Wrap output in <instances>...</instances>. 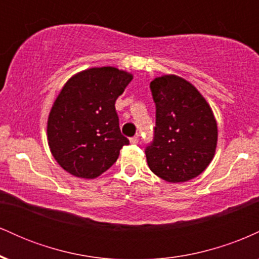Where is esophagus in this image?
<instances>
[{
    "instance_id": "esophagus-1",
    "label": "esophagus",
    "mask_w": 259,
    "mask_h": 259,
    "mask_svg": "<svg viewBox=\"0 0 259 259\" xmlns=\"http://www.w3.org/2000/svg\"><path fill=\"white\" fill-rule=\"evenodd\" d=\"M139 136H134V138L130 139V142H132V144H139Z\"/></svg>"
}]
</instances>
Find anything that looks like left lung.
Returning a JSON list of instances; mask_svg holds the SVG:
<instances>
[{
    "mask_svg": "<svg viewBox=\"0 0 259 259\" xmlns=\"http://www.w3.org/2000/svg\"><path fill=\"white\" fill-rule=\"evenodd\" d=\"M150 89L156 127L146 148L148 167L168 183L194 179L215 153L218 126L212 108L191 82L174 74L153 79Z\"/></svg>",
    "mask_w": 259,
    "mask_h": 259,
    "instance_id": "obj_1",
    "label": "left lung"
}]
</instances>
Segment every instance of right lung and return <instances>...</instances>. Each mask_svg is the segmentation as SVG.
Here are the masks:
<instances>
[{
  "mask_svg": "<svg viewBox=\"0 0 259 259\" xmlns=\"http://www.w3.org/2000/svg\"><path fill=\"white\" fill-rule=\"evenodd\" d=\"M133 74L114 67H94L74 74L53 102L47 141L53 158L69 174L95 179L129 145L121 135L115 101Z\"/></svg>",
  "mask_w": 259,
  "mask_h": 259,
  "instance_id": "1",
  "label": "right lung"
}]
</instances>
